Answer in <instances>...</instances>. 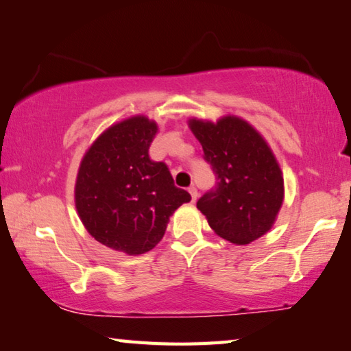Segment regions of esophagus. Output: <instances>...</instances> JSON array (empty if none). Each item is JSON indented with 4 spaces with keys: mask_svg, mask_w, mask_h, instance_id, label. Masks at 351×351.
I'll use <instances>...</instances> for the list:
<instances>
[{
    "mask_svg": "<svg viewBox=\"0 0 351 351\" xmlns=\"http://www.w3.org/2000/svg\"><path fill=\"white\" fill-rule=\"evenodd\" d=\"M189 193L192 195V201L197 199V197H198V190H197V187L190 186V187H189Z\"/></svg>",
    "mask_w": 351,
    "mask_h": 351,
    "instance_id": "obj_1",
    "label": "esophagus"
}]
</instances>
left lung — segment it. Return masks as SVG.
<instances>
[{
    "instance_id": "1",
    "label": "left lung",
    "mask_w": 351,
    "mask_h": 351,
    "mask_svg": "<svg viewBox=\"0 0 351 351\" xmlns=\"http://www.w3.org/2000/svg\"><path fill=\"white\" fill-rule=\"evenodd\" d=\"M189 125L217 178L215 187L197 203L210 228L235 245L265 235L283 203L282 171L268 144L235 116L217 123L192 119Z\"/></svg>"
}]
</instances>
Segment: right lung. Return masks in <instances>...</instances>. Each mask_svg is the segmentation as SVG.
<instances>
[{
	"instance_id": "obj_1",
	"label": "right lung",
	"mask_w": 351,
	"mask_h": 351,
	"mask_svg": "<svg viewBox=\"0 0 351 351\" xmlns=\"http://www.w3.org/2000/svg\"><path fill=\"white\" fill-rule=\"evenodd\" d=\"M156 132V123L144 116L116 123L86 152L77 175L82 223L99 243L128 255L156 246L171 213L190 201L167 164L150 159Z\"/></svg>"
}]
</instances>
